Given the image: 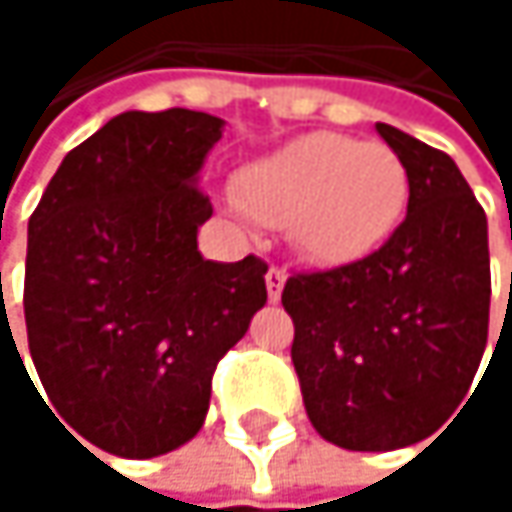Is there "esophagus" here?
<instances>
[{"label":"esophagus","instance_id":"obj_1","mask_svg":"<svg viewBox=\"0 0 512 512\" xmlns=\"http://www.w3.org/2000/svg\"><path fill=\"white\" fill-rule=\"evenodd\" d=\"M284 281H287V272L278 269V266H269V272H266V293H269V302H278V299H281Z\"/></svg>","mask_w":512,"mask_h":512}]
</instances>
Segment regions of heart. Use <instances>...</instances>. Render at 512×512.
Masks as SVG:
<instances>
[{
	"label": "heart",
	"mask_w": 512,
	"mask_h": 512,
	"mask_svg": "<svg viewBox=\"0 0 512 512\" xmlns=\"http://www.w3.org/2000/svg\"><path fill=\"white\" fill-rule=\"evenodd\" d=\"M249 216L287 228L296 252L320 266L373 255L409 204V171L385 142L338 133L305 136L249 165L237 177Z\"/></svg>",
	"instance_id": "heart-1"
}]
</instances>
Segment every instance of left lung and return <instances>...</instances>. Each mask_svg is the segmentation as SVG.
Returning a JSON list of instances; mask_svg holds the SVG:
<instances>
[{
	"instance_id": "1",
	"label": "left lung",
	"mask_w": 512,
	"mask_h": 512,
	"mask_svg": "<svg viewBox=\"0 0 512 512\" xmlns=\"http://www.w3.org/2000/svg\"><path fill=\"white\" fill-rule=\"evenodd\" d=\"M376 133L406 162V219L373 255L290 275L281 293L305 412L347 451L433 436L465 400L489 335L483 207L451 156L391 124Z\"/></svg>"
}]
</instances>
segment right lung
I'll return each mask as SVG.
<instances>
[{
  "instance_id": "add662e5",
  "label": "right lung",
  "mask_w": 512,
  "mask_h": 512,
  "mask_svg": "<svg viewBox=\"0 0 512 512\" xmlns=\"http://www.w3.org/2000/svg\"><path fill=\"white\" fill-rule=\"evenodd\" d=\"M222 127L192 109L124 112L61 159L29 219V353L58 424L106 454L186 445L219 358L266 302L260 257L198 252L213 216L198 171Z\"/></svg>"
}]
</instances>
